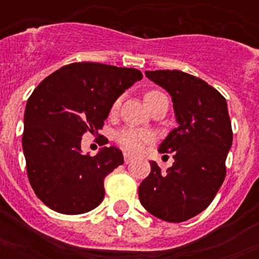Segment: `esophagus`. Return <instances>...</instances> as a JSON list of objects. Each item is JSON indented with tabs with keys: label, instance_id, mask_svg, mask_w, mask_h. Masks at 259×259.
I'll return each mask as SVG.
<instances>
[{
	"label": "esophagus",
	"instance_id": "obj_1",
	"mask_svg": "<svg viewBox=\"0 0 259 259\" xmlns=\"http://www.w3.org/2000/svg\"><path fill=\"white\" fill-rule=\"evenodd\" d=\"M132 161H133V156H130L129 153H125V162H126V164H130Z\"/></svg>",
	"mask_w": 259,
	"mask_h": 259
}]
</instances>
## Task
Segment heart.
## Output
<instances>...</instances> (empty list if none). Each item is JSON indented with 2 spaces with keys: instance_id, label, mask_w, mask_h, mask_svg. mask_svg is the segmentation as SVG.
Here are the masks:
<instances>
[{
  "instance_id": "b5f03b06",
  "label": "heart",
  "mask_w": 259,
  "mask_h": 259,
  "mask_svg": "<svg viewBox=\"0 0 259 259\" xmlns=\"http://www.w3.org/2000/svg\"><path fill=\"white\" fill-rule=\"evenodd\" d=\"M160 91H149V93L145 94L144 99L148 101L150 98L156 97V95H160ZM119 105V101H117L114 103L113 110H115ZM152 140V136L150 133L145 132V130L134 129V127H126V129L119 130L117 133V141L118 144L123 148L127 152H132V153H138L140 150H142L144 145L146 142H149Z\"/></svg>"
}]
</instances>
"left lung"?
<instances>
[{
	"label": "left lung",
	"instance_id": "left-lung-1",
	"mask_svg": "<svg viewBox=\"0 0 259 259\" xmlns=\"http://www.w3.org/2000/svg\"><path fill=\"white\" fill-rule=\"evenodd\" d=\"M145 75L172 97L177 127L158 146L160 153H173V165L162 172L150 161L152 170L140 184L138 197L156 218L180 223L204 211L223 184L233 145L227 102L208 83L183 71Z\"/></svg>",
	"mask_w": 259,
	"mask_h": 259
}]
</instances>
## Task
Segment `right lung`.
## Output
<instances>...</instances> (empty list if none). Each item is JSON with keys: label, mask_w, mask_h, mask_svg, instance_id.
I'll return each instance as SVG.
<instances>
[{"label": "right lung", "mask_w": 259, "mask_h": 259, "mask_svg": "<svg viewBox=\"0 0 259 259\" xmlns=\"http://www.w3.org/2000/svg\"><path fill=\"white\" fill-rule=\"evenodd\" d=\"M141 79L136 68L72 63L34 89L24 114L22 150L30 185L47 207L79 215L101 204L103 180L123 156L115 146L83 154L82 137L98 134L114 102Z\"/></svg>", "instance_id": "obj_1"}]
</instances>
